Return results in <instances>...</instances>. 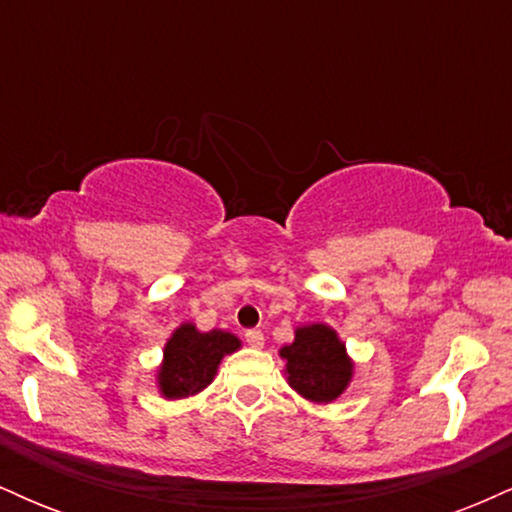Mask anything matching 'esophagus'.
<instances>
[{"mask_svg":"<svg viewBox=\"0 0 512 512\" xmlns=\"http://www.w3.org/2000/svg\"><path fill=\"white\" fill-rule=\"evenodd\" d=\"M245 342H248L252 349H262L264 334L260 330H248V332H245Z\"/></svg>","mask_w":512,"mask_h":512,"instance_id":"1","label":"esophagus"}]
</instances>
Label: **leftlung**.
<instances>
[{"mask_svg": "<svg viewBox=\"0 0 512 512\" xmlns=\"http://www.w3.org/2000/svg\"><path fill=\"white\" fill-rule=\"evenodd\" d=\"M286 361L289 385L310 402H332L349 385L354 363L346 346L327 325L298 327L293 344L279 351Z\"/></svg>", "mask_w": 512, "mask_h": 512, "instance_id": "left-lung-1", "label": "left lung"}]
</instances>
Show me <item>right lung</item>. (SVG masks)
<instances>
[{
  "instance_id": "add662e5",
  "label": "right lung",
  "mask_w": 512,
  "mask_h": 512,
  "mask_svg": "<svg viewBox=\"0 0 512 512\" xmlns=\"http://www.w3.org/2000/svg\"><path fill=\"white\" fill-rule=\"evenodd\" d=\"M236 349H240L236 334L223 330L199 332L190 322L180 325L163 349L158 390L168 399L197 395L214 380L221 358Z\"/></svg>"
}]
</instances>
